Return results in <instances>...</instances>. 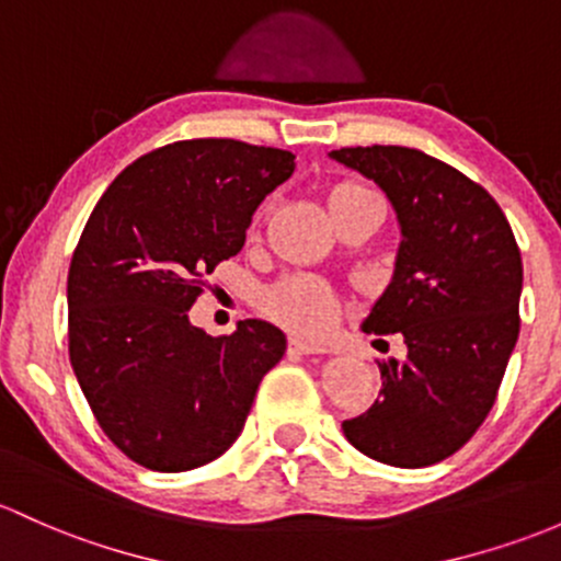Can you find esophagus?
I'll return each instance as SVG.
<instances>
[{
    "label": "esophagus",
    "instance_id": "esophagus-1",
    "mask_svg": "<svg viewBox=\"0 0 561 561\" xmlns=\"http://www.w3.org/2000/svg\"><path fill=\"white\" fill-rule=\"evenodd\" d=\"M288 353L316 355V353H327V347L316 345V342H305V340H299V336H291V340H288Z\"/></svg>",
    "mask_w": 561,
    "mask_h": 561
}]
</instances>
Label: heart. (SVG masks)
<instances>
[{
  "label": "heart",
  "instance_id": "heart-1",
  "mask_svg": "<svg viewBox=\"0 0 561 561\" xmlns=\"http://www.w3.org/2000/svg\"><path fill=\"white\" fill-rule=\"evenodd\" d=\"M366 195H371L366 186L340 182L329 190V208L358 201V197ZM262 307L270 318H275L283 327L307 336L327 334L336 323V316H340V302H336L334 291H331L327 283L316 278L280 280L278 286H273L264 294Z\"/></svg>",
  "mask_w": 561,
  "mask_h": 561
}]
</instances>
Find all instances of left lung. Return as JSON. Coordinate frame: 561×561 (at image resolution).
<instances>
[{"instance_id":"8db88e82","label":"left lung","mask_w":561,"mask_h":561,"mask_svg":"<svg viewBox=\"0 0 561 561\" xmlns=\"http://www.w3.org/2000/svg\"><path fill=\"white\" fill-rule=\"evenodd\" d=\"M329 158L375 182L396 210L393 275L360 329L407 342V358L377 360L379 399L342 431L385 466H433L495 403L519 336V245L484 186L420 149L375 144Z\"/></svg>"}]
</instances>
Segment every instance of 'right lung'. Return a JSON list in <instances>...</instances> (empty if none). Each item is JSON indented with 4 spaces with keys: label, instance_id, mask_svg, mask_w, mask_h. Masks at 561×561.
<instances>
[{
    "label": "right lung",
    "instance_id": "right-lung-1",
    "mask_svg": "<svg viewBox=\"0 0 561 561\" xmlns=\"http://www.w3.org/2000/svg\"><path fill=\"white\" fill-rule=\"evenodd\" d=\"M291 173L283 149L192 138L138 158L90 214L66 280L69 358L99 425L138 466L179 473L225 455L286 353L273 323L210 336L190 307Z\"/></svg>",
    "mask_w": 561,
    "mask_h": 561
}]
</instances>
